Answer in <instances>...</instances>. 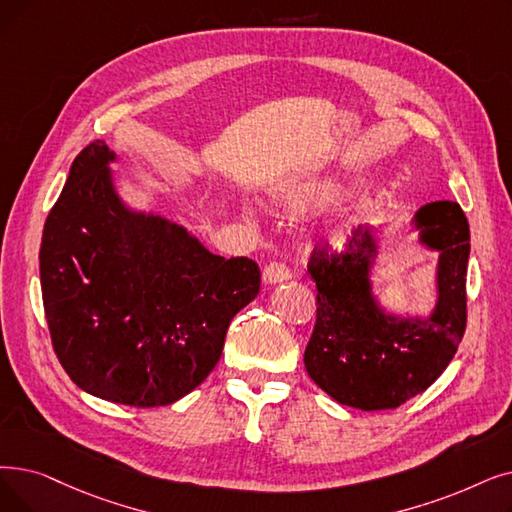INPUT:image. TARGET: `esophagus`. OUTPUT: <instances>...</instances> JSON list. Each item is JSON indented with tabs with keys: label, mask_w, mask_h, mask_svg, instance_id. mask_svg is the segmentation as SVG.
Listing matches in <instances>:
<instances>
[{
	"label": "esophagus",
	"mask_w": 512,
	"mask_h": 512,
	"mask_svg": "<svg viewBox=\"0 0 512 512\" xmlns=\"http://www.w3.org/2000/svg\"><path fill=\"white\" fill-rule=\"evenodd\" d=\"M288 278H291V270H288L286 263L272 261V263L265 265L263 280L268 284H276V282H282V280H288Z\"/></svg>",
	"instance_id": "34e87169"
}]
</instances>
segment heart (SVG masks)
Wrapping results in <instances>:
<instances>
[{"instance_id": "b5f03b06", "label": "heart", "mask_w": 512, "mask_h": 512, "mask_svg": "<svg viewBox=\"0 0 512 512\" xmlns=\"http://www.w3.org/2000/svg\"><path fill=\"white\" fill-rule=\"evenodd\" d=\"M335 194H337V186H332L328 182H301L299 186H295L291 192H288V201H291L295 207H307V205L330 201Z\"/></svg>"}]
</instances>
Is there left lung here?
Here are the masks:
<instances>
[{"label":"left lung","instance_id":"1","mask_svg":"<svg viewBox=\"0 0 512 512\" xmlns=\"http://www.w3.org/2000/svg\"><path fill=\"white\" fill-rule=\"evenodd\" d=\"M420 240L439 251V299L427 322L385 316L370 297L368 265L376 253L370 226L343 249L314 247L307 272L316 282V326L305 368L343 406L391 410L431 387L448 368L466 328L469 221L458 203L437 201L416 213Z\"/></svg>","mask_w":512,"mask_h":512}]
</instances>
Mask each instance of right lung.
<instances>
[{"instance_id": "add662e5", "label": "right lung", "mask_w": 512, "mask_h": 512, "mask_svg": "<svg viewBox=\"0 0 512 512\" xmlns=\"http://www.w3.org/2000/svg\"><path fill=\"white\" fill-rule=\"evenodd\" d=\"M113 159L96 140L71 165L43 226V309L77 387L133 408L167 406L215 368L261 272L249 257L209 253L167 219L127 211L110 182Z\"/></svg>"}]
</instances>
